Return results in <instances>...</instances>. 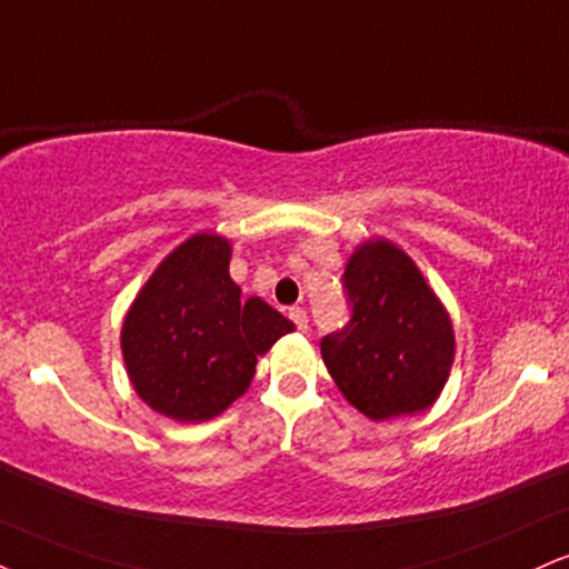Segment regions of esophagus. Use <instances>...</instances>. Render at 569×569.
Segmentation results:
<instances>
[{"label":"esophagus","instance_id":"obj_1","mask_svg":"<svg viewBox=\"0 0 569 569\" xmlns=\"http://www.w3.org/2000/svg\"><path fill=\"white\" fill-rule=\"evenodd\" d=\"M289 315L293 323H297L299 331H307V326H310V315H307L305 307H291Z\"/></svg>","mask_w":569,"mask_h":569}]
</instances>
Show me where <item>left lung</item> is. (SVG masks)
<instances>
[{
  "label": "left lung",
  "mask_w": 569,
  "mask_h": 569,
  "mask_svg": "<svg viewBox=\"0 0 569 569\" xmlns=\"http://www.w3.org/2000/svg\"><path fill=\"white\" fill-rule=\"evenodd\" d=\"M352 320L320 339L347 402L371 421L432 408L456 358V331L419 264L387 238L355 246L345 267Z\"/></svg>",
  "instance_id": "1"
}]
</instances>
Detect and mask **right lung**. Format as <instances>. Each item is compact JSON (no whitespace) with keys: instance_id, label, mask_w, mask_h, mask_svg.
I'll list each match as a JSON object with an SVG mask.
<instances>
[{"instance_id":"obj_1","label":"right lung","mask_w":569,"mask_h":569,"mask_svg":"<svg viewBox=\"0 0 569 569\" xmlns=\"http://www.w3.org/2000/svg\"><path fill=\"white\" fill-rule=\"evenodd\" d=\"M232 246L196 232L161 259L121 323V355L137 397L180 423L228 410L249 389L257 358L293 323L230 278Z\"/></svg>"}]
</instances>
